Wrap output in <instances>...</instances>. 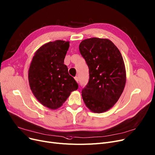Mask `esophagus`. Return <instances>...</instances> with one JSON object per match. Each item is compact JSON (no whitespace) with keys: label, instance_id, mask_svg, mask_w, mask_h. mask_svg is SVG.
I'll list each match as a JSON object with an SVG mask.
<instances>
[{"label":"esophagus","instance_id":"1","mask_svg":"<svg viewBox=\"0 0 155 155\" xmlns=\"http://www.w3.org/2000/svg\"><path fill=\"white\" fill-rule=\"evenodd\" d=\"M74 79H75V80H76V81L78 83L79 82V78H78V76H76L75 78H74Z\"/></svg>","mask_w":155,"mask_h":155}]
</instances>
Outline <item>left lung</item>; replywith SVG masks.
Listing matches in <instances>:
<instances>
[{"mask_svg":"<svg viewBox=\"0 0 155 155\" xmlns=\"http://www.w3.org/2000/svg\"><path fill=\"white\" fill-rule=\"evenodd\" d=\"M79 49L89 68V81L81 91L84 102L93 112H105L118 101L125 88L121 54L110 40L97 38L83 40Z\"/></svg>","mask_w":155,"mask_h":155,"instance_id":"left-lung-1","label":"left lung"}]
</instances>
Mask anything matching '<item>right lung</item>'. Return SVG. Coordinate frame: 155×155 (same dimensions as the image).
<instances>
[{
	"instance_id": "1",
	"label": "right lung",
	"mask_w": 155,
	"mask_h": 155,
	"mask_svg": "<svg viewBox=\"0 0 155 155\" xmlns=\"http://www.w3.org/2000/svg\"><path fill=\"white\" fill-rule=\"evenodd\" d=\"M69 42L57 40L42 46L31 62L28 71L30 89L36 98L49 109L62 105L78 84L68 72L64 58Z\"/></svg>"
}]
</instances>
